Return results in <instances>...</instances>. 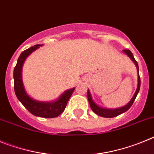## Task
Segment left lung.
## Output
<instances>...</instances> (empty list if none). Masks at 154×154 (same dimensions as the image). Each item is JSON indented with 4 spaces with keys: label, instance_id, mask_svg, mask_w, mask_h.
<instances>
[{
    "label": "left lung",
    "instance_id": "left-lung-1",
    "mask_svg": "<svg viewBox=\"0 0 154 154\" xmlns=\"http://www.w3.org/2000/svg\"><path fill=\"white\" fill-rule=\"evenodd\" d=\"M123 52H125L128 56L130 57V58L131 59L132 61L133 62V63L136 65V67L137 69V73H138V84H137V89L136 90L135 94H134V96H133V98L131 99L129 103L124 106L121 107V108H118V109H106V108H103V107L99 106L97 104H96L95 102L92 100V96H91V93L89 92V90L88 89V92H87V96H88V100H89V105H90V107L92 109V110L96 114H97L98 116H102V117H106V118H112L115 117V116H117L120 115V114L123 113V112H126L130 107L132 106V105H133V102L135 100L136 97H137V94H138L139 91H140V75H139V66L138 64H137V62L136 61V59L133 57V53L130 51V50L128 49H124L123 50Z\"/></svg>",
    "mask_w": 154,
    "mask_h": 154
}]
</instances>
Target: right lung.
I'll return each mask as SVG.
<instances>
[{
	"instance_id": "1",
	"label": "right lung",
	"mask_w": 154,
	"mask_h": 154,
	"mask_svg": "<svg viewBox=\"0 0 154 154\" xmlns=\"http://www.w3.org/2000/svg\"><path fill=\"white\" fill-rule=\"evenodd\" d=\"M42 45H35V46L29 48L24 50L21 53L18 59L16 66L14 69V92L18 100L21 102L25 108L35 116L44 118H54L62 113L65 110L69 99H70L75 88L66 90L61 95L55 102H41L35 100L30 97L24 89L22 81V66L27 57L38 49Z\"/></svg>"
}]
</instances>
